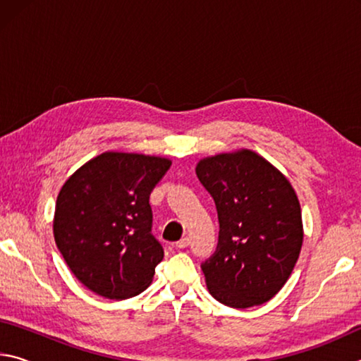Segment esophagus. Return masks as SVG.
Instances as JSON below:
<instances>
[{"instance_id": "esophagus-1", "label": "esophagus", "mask_w": 361, "mask_h": 361, "mask_svg": "<svg viewBox=\"0 0 361 361\" xmlns=\"http://www.w3.org/2000/svg\"><path fill=\"white\" fill-rule=\"evenodd\" d=\"M188 245H189V237L188 235L181 237V239L176 242V247H178V248H186Z\"/></svg>"}]
</instances>
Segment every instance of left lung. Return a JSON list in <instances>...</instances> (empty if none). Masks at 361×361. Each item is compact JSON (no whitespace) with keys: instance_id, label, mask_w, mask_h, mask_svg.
Here are the masks:
<instances>
[{"instance_id":"obj_1","label":"left lung","mask_w":361,"mask_h":361,"mask_svg":"<svg viewBox=\"0 0 361 361\" xmlns=\"http://www.w3.org/2000/svg\"><path fill=\"white\" fill-rule=\"evenodd\" d=\"M199 180L219 219L216 253L202 264L207 288L224 305L248 309L290 279L304 239L301 205L288 178L252 149L200 159Z\"/></svg>"}]
</instances>
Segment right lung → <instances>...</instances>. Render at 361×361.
<instances>
[{"instance_id": "1", "label": "right lung", "mask_w": 361, "mask_h": 361, "mask_svg": "<svg viewBox=\"0 0 361 361\" xmlns=\"http://www.w3.org/2000/svg\"><path fill=\"white\" fill-rule=\"evenodd\" d=\"M172 161L106 151L63 183L54 239L75 277L108 299H127L152 282L164 250L151 234L149 194Z\"/></svg>"}]
</instances>
